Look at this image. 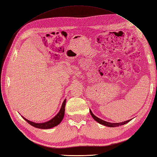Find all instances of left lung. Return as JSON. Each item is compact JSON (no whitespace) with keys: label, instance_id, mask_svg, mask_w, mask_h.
I'll use <instances>...</instances> for the list:
<instances>
[{"label":"left lung","instance_id":"1","mask_svg":"<svg viewBox=\"0 0 157 157\" xmlns=\"http://www.w3.org/2000/svg\"><path fill=\"white\" fill-rule=\"evenodd\" d=\"M90 114L91 116L93 117V118H94V119L97 122H98V123H100L102 125H105V126H106V127H119V126H121V125H124L125 124H127V123H128L129 121H131V120H128V121H124V122H122V123H109V122H106L105 121H103L102 119H101V118H98L97 117H96L94 115V114L92 113L91 110H90Z\"/></svg>","mask_w":157,"mask_h":157}]
</instances>
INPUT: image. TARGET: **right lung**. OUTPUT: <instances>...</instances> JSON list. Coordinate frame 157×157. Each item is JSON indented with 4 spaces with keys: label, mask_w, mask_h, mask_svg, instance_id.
I'll return each mask as SVG.
<instances>
[{
    "label": "right lung",
    "mask_w": 157,
    "mask_h": 157,
    "mask_svg": "<svg viewBox=\"0 0 157 157\" xmlns=\"http://www.w3.org/2000/svg\"><path fill=\"white\" fill-rule=\"evenodd\" d=\"M66 101L67 99H64L59 113L57 114L55 117H53L51 120H50L47 122H44V123H34V122L27 120L26 118H25L23 117H22V118H23L29 124L32 125L33 127L38 128L48 129V128L55 127L59 124H60L61 123V121H62V120L63 119V117L64 115V107H65Z\"/></svg>",
    "instance_id": "1"
}]
</instances>
